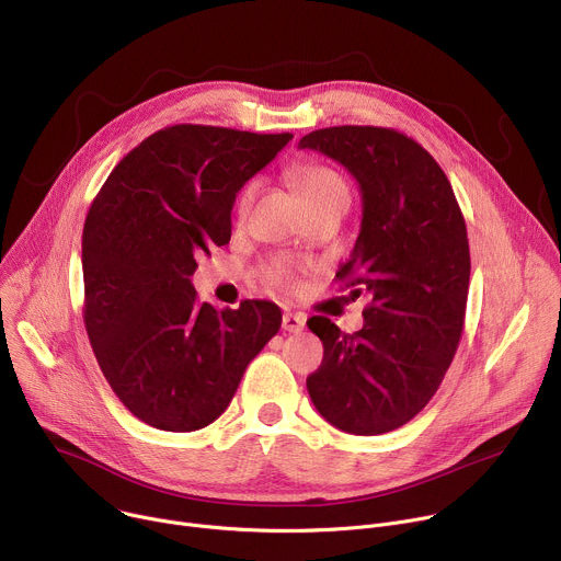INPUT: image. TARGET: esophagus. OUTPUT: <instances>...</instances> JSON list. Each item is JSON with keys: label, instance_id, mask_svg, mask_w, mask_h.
Here are the masks:
<instances>
[{"label": "esophagus", "instance_id": "34e87169", "mask_svg": "<svg viewBox=\"0 0 561 561\" xmlns=\"http://www.w3.org/2000/svg\"><path fill=\"white\" fill-rule=\"evenodd\" d=\"M304 327H307V318L299 316V313H286L282 318V329L288 333H299Z\"/></svg>", "mask_w": 561, "mask_h": 561}]
</instances>
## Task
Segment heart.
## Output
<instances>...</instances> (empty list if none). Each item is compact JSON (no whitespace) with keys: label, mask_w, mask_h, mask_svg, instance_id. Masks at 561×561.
<instances>
[{"label":"heart","mask_w":561,"mask_h":561,"mask_svg":"<svg viewBox=\"0 0 561 561\" xmlns=\"http://www.w3.org/2000/svg\"><path fill=\"white\" fill-rule=\"evenodd\" d=\"M295 181L299 185V192H301L304 203H307V208H316V206H320V203H327L333 198H348V187H346L344 179L327 165H299L295 170ZM252 194H254V183H248L239 194V213L248 210ZM266 277H268V282H273L275 286H282V288L295 286L290 271L282 262L271 264L266 271Z\"/></svg>","instance_id":"b5f03b06"}]
</instances>
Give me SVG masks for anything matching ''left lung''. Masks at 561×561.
I'll return each mask as SVG.
<instances>
[{"label":"left lung","mask_w":561,"mask_h":561,"mask_svg":"<svg viewBox=\"0 0 561 561\" xmlns=\"http://www.w3.org/2000/svg\"><path fill=\"white\" fill-rule=\"evenodd\" d=\"M358 181L363 224L337 277L367 290L365 327L342 333L316 316L324 358L307 378L337 430L374 436L410 423L436 393L463 333L470 245L454 190L427 149L387 127L342 125L304 136Z\"/></svg>","instance_id":"1"}]
</instances>
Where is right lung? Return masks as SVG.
Listing matches in <instances>:
<instances>
[{
  "instance_id": "add662e5",
  "label": "right lung",
  "mask_w": 561,
  "mask_h": 561,
  "mask_svg": "<svg viewBox=\"0 0 561 561\" xmlns=\"http://www.w3.org/2000/svg\"><path fill=\"white\" fill-rule=\"evenodd\" d=\"M293 134L172 125L145 138L93 198L82 232L84 327L107 382L142 423L217 421L282 327L273 301L217 311L192 286L196 257L230 241L237 192Z\"/></svg>"
}]
</instances>
